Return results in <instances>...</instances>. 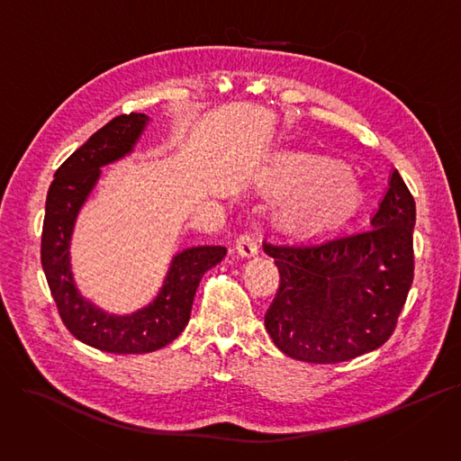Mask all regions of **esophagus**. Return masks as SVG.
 Listing matches in <instances>:
<instances>
[{
    "mask_svg": "<svg viewBox=\"0 0 461 461\" xmlns=\"http://www.w3.org/2000/svg\"><path fill=\"white\" fill-rule=\"evenodd\" d=\"M258 241L254 240L250 234H241L238 240H236V252L240 254V257L243 258H252L257 257L258 254Z\"/></svg>",
    "mask_w": 461,
    "mask_h": 461,
    "instance_id": "obj_1",
    "label": "esophagus"
}]
</instances>
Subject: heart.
I'll use <instances>...</instances> for the list:
<instances>
[{"label":"heart","instance_id":"obj_1","mask_svg":"<svg viewBox=\"0 0 461 461\" xmlns=\"http://www.w3.org/2000/svg\"><path fill=\"white\" fill-rule=\"evenodd\" d=\"M289 185L302 188L285 207L287 216L298 223L339 218L349 212L363 195L353 176L333 170L330 163L298 165L289 174Z\"/></svg>","mask_w":461,"mask_h":461}]
</instances>
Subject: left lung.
I'll return each mask as SVG.
<instances>
[{
    "mask_svg": "<svg viewBox=\"0 0 461 461\" xmlns=\"http://www.w3.org/2000/svg\"><path fill=\"white\" fill-rule=\"evenodd\" d=\"M416 203L392 170L363 230L264 243L280 273L266 330L296 361L335 365L383 346L414 278Z\"/></svg>",
    "mask_w": 461,
    "mask_h": 461,
    "instance_id": "1",
    "label": "left lung"
}]
</instances>
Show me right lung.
<instances>
[{
  "instance_id": "obj_1",
  "label": "right lung",
  "mask_w": 461,
  "mask_h": 461,
  "mask_svg": "<svg viewBox=\"0 0 461 461\" xmlns=\"http://www.w3.org/2000/svg\"><path fill=\"white\" fill-rule=\"evenodd\" d=\"M148 122L144 113L119 115L93 133L57 170L45 201L41 267L50 294L73 337L108 353H149L177 339L190 321L203 275L227 254L221 245H197L174 254L156 298L126 315L104 312L78 291L71 267L77 218L102 176V167L130 156Z\"/></svg>"
}]
</instances>
